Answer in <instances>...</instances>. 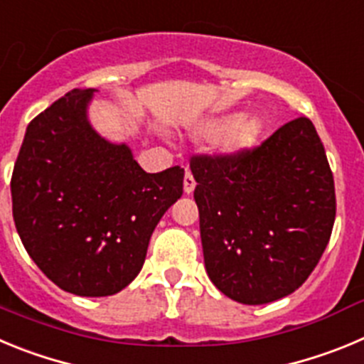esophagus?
<instances>
[{
    "mask_svg": "<svg viewBox=\"0 0 364 364\" xmlns=\"http://www.w3.org/2000/svg\"><path fill=\"white\" fill-rule=\"evenodd\" d=\"M196 188V179L194 176H192V172H188L186 170V174H185V179H183V190H185V194H192Z\"/></svg>",
    "mask_w": 364,
    "mask_h": 364,
    "instance_id": "esophagus-1",
    "label": "esophagus"
}]
</instances>
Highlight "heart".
<instances>
[{"label":"heart","mask_w":364,"mask_h":364,"mask_svg":"<svg viewBox=\"0 0 364 364\" xmlns=\"http://www.w3.org/2000/svg\"><path fill=\"white\" fill-rule=\"evenodd\" d=\"M206 132L218 134L219 152L225 156H237L245 150L252 149L263 134V121L255 114H243L237 117H223V119L212 121L210 125L205 127Z\"/></svg>","instance_id":"1"}]
</instances>
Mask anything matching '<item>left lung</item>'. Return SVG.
<instances>
[{
    "label": "left lung",
    "instance_id": "8db88e82",
    "mask_svg": "<svg viewBox=\"0 0 364 364\" xmlns=\"http://www.w3.org/2000/svg\"><path fill=\"white\" fill-rule=\"evenodd\" d=\"M190 170L205 268L218 290L264 304L309 279L336 219L332 170L309 117L237 156H194Z\"/></svg>",
    "mask_w": 364,
    "mask_h": 364
}]
</instances>
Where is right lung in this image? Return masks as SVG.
I'll return each mask as SVG.
<instances>
[{
	"instance_id": "obj_1",
	"label": "right lung",
	"mask_w": 364,
	"mask_h": 364,
	"mask_svg": "<svg viewBox=\"0 0 364 364\" xmlns=\"http://www.w3.org/2000/svg\"><path fill=\"white\" fill-rule=\"evenodd\" d=\"M96 88H74L28 123L12 172L21 243L61 290L83 297L132 283L150 235L183 194L185 170L146 174L127 143L88 121Z\"/></svg>"
}]
</instances>
